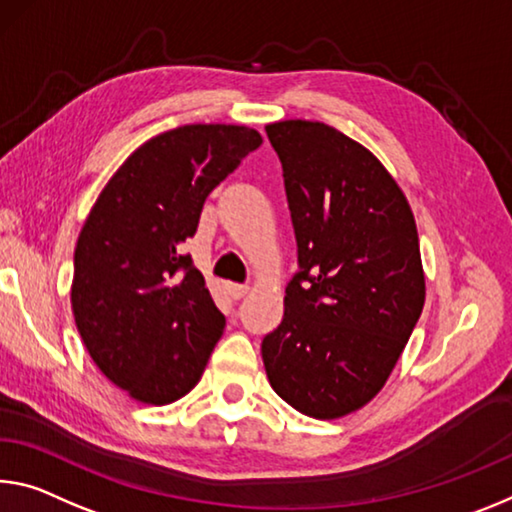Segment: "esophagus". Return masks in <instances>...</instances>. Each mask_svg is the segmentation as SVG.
<instances>
[{
    "label": "esophagus",
    "instance_id": "34e87169",
    "mask_svg": "<svg viewBox=\"0 0 512 512\" xmlns=\"http://www.w3.org/2000/svg\"><path fill=\"white\" fill-rule=\"evenodd\" d=\"M227 291H230V296L234 298V300H241V298H246L248 296V287L246 285H230L227 287Z\"/></svg>",
    "mask_w": 512,
    "mask_h": 512
}]
</instances>
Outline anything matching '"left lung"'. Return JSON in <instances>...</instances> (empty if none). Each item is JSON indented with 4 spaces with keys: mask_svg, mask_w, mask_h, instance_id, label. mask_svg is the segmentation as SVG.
<instances>
[{
    "mask_svg": "<svg viewBox=\"0 0 512 512\" xmlns=\"http://www.w3.org/2000/svg\"><path fill=\"white\" fill-rule=\"evenodd\" d=\"M285 170L300 273L262 342L291 408L339 419L385 387L426 300L415 214L362 143L312 120L266 125Z\"/></svg>",
    "mask_w": 512,
    "mask_h": 512,
    "instance_id": "left-lung-1",
    "label": "left lung"
}]
</instances>
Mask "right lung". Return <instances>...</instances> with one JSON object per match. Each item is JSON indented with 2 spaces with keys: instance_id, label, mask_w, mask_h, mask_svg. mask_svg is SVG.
<instances>
[{
  "instance_id": "1",
  "label": "right lung",
  "mask_w": 512,
  "mask_h": 512,
  "mask_svg": "<svg viewBox=\"0 0 512 512\" xmlns=\"http://www.w3.org/2000/svg\"><path fill=\"white\" fill-rule=\"evenodd\" d=\"M262 134L246 125H184L139 145L111 175L81 227L70 303L88 355L145 405L198 385L223 335L205 278L182 243L202 205Z\"/></svg>"
}]
</instances>
